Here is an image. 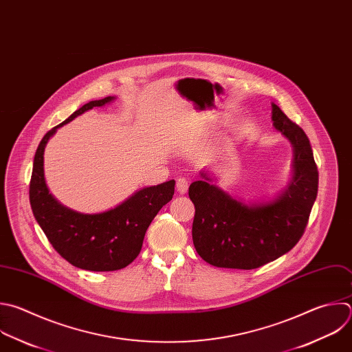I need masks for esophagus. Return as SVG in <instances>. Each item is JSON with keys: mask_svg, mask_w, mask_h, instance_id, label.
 I'll return each mask as SVG.
<instances>
[{"mask_svg": "<svg viewBox=\"0 0 352 352\" xmlns=\"http://www.w3.org/2000/svg\"><path fill=\"white\" fill-rule=\"evenodd\" d=\"M188 188H189V181L186 178H184V177H179L177 179V190L179 193H186Z\"/></svg>", "mask_w": 352, "mask_h": 352, "instance_id": "34e87169", "label": "esophagus"}]
</instances>
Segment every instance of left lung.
<instances>
[{
    "label": "left lung",
    "mask_w": 352,
    "mask_h": 352,
    "mask_svg": "<svg viewBox=\"0 0 352 352\" xmlns=\"http://www.w3.org/2000/svg\"><path fill=\"white\" fill-rule=\"evenodd\" d=\"M272 120L293 145L294 175L274 201L246 206L210 178L190 184L195 204L192 238L197 254L219 268L254 270L290 252L304 235L318 195V167L308 137L272 103Z\"/></svg>",
    "instance_id": "obj_1"
}]
</instances>
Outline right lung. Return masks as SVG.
Here are the masks:
<instances>
[{
  "label": "right lung",
  "mask_w": 352,
  "mask_h": 352,
  "mask_svg": "<svg viewBox=\"0 0 352 352\" xmlns=\"http://www.w3.org/2000/svg\"><path fill=\"white\" fill-rule=\"evenodd\" d=\"M106 96L91 100L70 114L41 140L30 179V206L52 248L72 265L94 272L126 268L141 253L144 238L152 219L174 195L175 181L138 190L124 203L99 214H81L58 203L44 179V149L56 129L78 114L113 100Z\"/></svg>",
  "instance_id": "add662e5"
}]
</instances>
